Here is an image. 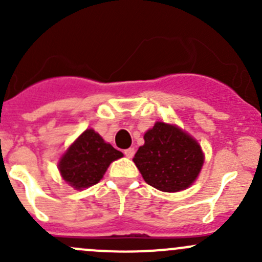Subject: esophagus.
Masks as SVG:
<instances>
[{"instance_id": "34e87169", "label": "esophagus", "mask_w": 262, "mask_h": 262, "mask_svg": "<svg viewBox=\"0 0 262 262\" xmlns=\"http://www.w3.org/2000/svg\"><path fill=\"white\" fill-rule=\"evenodd\" d=\"M134 153H136V150H134V148H128V149L124 150V155L126 156L128 158H132L134 156Z\"/></svg>"}]
</instances>
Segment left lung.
Listing matches in <instances>:
<instances>
[{"mask_svg":"<svg viewBox=\"0 0 262 262\" xmlns=\"http://www.w3.org/2000/svg\"><path fill=\"white\" fill-rule=\"evenodd\" d=\"M144 181L165 192L189 187L199 175L204 153L199 143L176 125L157 121L144 134L133 158Z\"/></svg>","mask_w":262,"mask_h":262,"instance_id":"left-lung-1","label":"left lung"}]
</instances>
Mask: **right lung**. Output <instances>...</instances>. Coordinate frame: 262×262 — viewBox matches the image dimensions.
Instances as JSON below:
<instances>
[{
    "instance_id": "obj_1",
    "label": "right lung",
    "mask_w": 262,
    "mask_h": 262,
    "mask_svg": "<svg viewBox=\"0 0 262 262\" xmlns=\"http://www.w3.org/2000/svg\"><path fill=\"white\" fill-rule=\"evenodd\" d=\"M123 157L94 129H87L62 156L58 168L63 180L77 190L97 184L113 161Z\"/></svg>"
}]
</instances>
